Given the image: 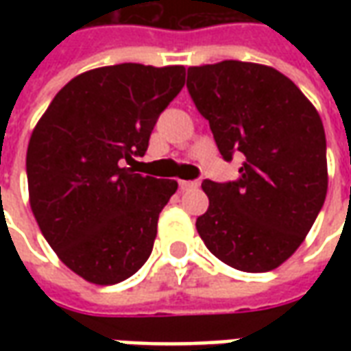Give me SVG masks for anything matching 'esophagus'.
<instances>
[{
    "label": "esophagus",
    "instance_id": "esophagus-1",
    "mask_svg": "<svg viewBox=\"0 0 351 351\" xmlns=\"http://www.w3.org/2000/svg\"><path fill=\"white\" fill-rule=\"evenodd\" d=\"M178 186L180 190H193V188H199L197 180H178Z\"/></svg>",
    "mask_w": 351,
    "mask_h": 351
}]
</instances>
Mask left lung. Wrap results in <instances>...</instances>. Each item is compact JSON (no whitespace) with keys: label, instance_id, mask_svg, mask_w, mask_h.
Here are the masks:
<instances>
[{"label":"left lung","instance_id":"8db88e82","mask_svg":"<svg viewBox=\"0 0 351 351\" xmlns=\"http://www.w3.org/2000/svg\"><path fill=\"white\" fill-rule=\"evenodd\" d=\"M188 92L218 150L244 156L237 182L205 180L195 221L216 258L244 272L276 269L308 235L327 195L325 131L316 107L274 67L239 60L188 69Z\"/></svg>","mask_w":351,"mask_h":351}]
</instances>
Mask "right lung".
<instances>
[{
	"mask_svg": "<svg viewBox=\"0 0 351 351\" xmlns=\"http://www.w3.org/2000/svg\"><path fill=\"white\" fill-rule=\"evenodd\" d=\"M186 82L184 65L118 64L80 73L52 99L26 154L29 206L65 267L112 286L146 263L176 180L135 173Z\"/></svg>",
	"mask_w": 351,
	"mask_h": 351,
	"instance_id": "obj_1",
	"label": "right lung"
}]
</instances>
